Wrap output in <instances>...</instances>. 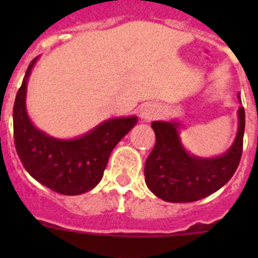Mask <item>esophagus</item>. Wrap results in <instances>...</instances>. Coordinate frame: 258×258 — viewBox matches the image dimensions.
I'll use <instances>...</instances> for the list:
<instances>
[{
  "label": "esophagus",
  "mask_w": 258,
  "mask_h": 258,
  "mask_svg": "<svg viewBox=\"0 0 258 258\" xmlns=\"http://www.w3.org/2000/svg\"><path fill=\"white\" fill-rule=\"evenodd\" d=\"M159 116V108L154 104H147L145 106V108L142 109V112H141V117L146 121H151L154 118H156Z\"/></svg>",
  "instance_id": "obj_1"
}]
</instances>
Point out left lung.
Wrapping results in <instances>:
<instances>
[{
  "label": "left lung",
  "mask_w": 258,
  "mask_h": 258,
  "mask_svg": "<svg viewBox=\"0 0 258 258\" xmlns=\"http://www.w3.org/2000/svg\"><path fill=\"white\" fill-rule=\"evenodd\" d=\"M240 98V97H239ZM239 127L232 146L221 156L204 159L188 154L179 140L177 121H154V150L145 165L147 187L170 203L197 202L220 190L230 181L243 152L245 113L238 111Z\"/></svg>",
  "instance_id": "left-lung-1"
}]
</instances>
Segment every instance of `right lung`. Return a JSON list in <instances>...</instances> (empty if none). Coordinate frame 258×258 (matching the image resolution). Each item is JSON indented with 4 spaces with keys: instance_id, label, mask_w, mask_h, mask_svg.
Wrapping results in <instances>:
<instances>
[{
    "instance_id": "1",
    "label": "right lung",
    "mask_w": 258,
    "mask_h": 258,
    "mask_svg": "<svg viewBox=\"0 0 258 258\" xmlns=\"http://www.w3.org/2000/svg\"><path fill=\"white\" fill-rule=\"evenodd\" d=\"M36 60L27 68L14 103L15 149L23 166L36 181L63 195H80L99 183L113 147L138 118H109L75 140H58L38 131L26 108L27 83Z\"/></svg>"
}]
</instances>
